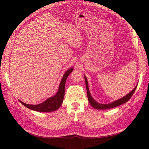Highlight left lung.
<instances>
[{
    "label": "left lung",
    "instance_id": "left-lung-1",
    "mask_svg": "<svg viewBox=\"0 0 149 149\" xmlns=\"http://www.w3.org/2000/svg\"><path fill=\"white\" fill-rule=\"evenodd\" d=\"M84 79H85V82H86V90H87V94H88V101L91 104L94 108H95L96 109H110V108H113L117 106H119L121 104H123L124 103H125L126 102H127L130 98L132 97L134 93L136 91V89L137 88V84L136 85V86L134 88L132 91H130L129 94H127V95L121 97L120 99L118 100H116L114 102L109 103V104H100L96 102L95 100H94L93 97L91 96V94H90L89 88H88V83L86 79V77L84 76Z\"/></svg>",
    "mask_w": 149,
    "mask_h": 149
}]
</instances>
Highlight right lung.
<instances>
[{
	"label": "right lung",
	"instance_id": "obj_1",
	"mask_svg": "<svg viewBox=\"0 0 149 149\" xmlns=\"http://www.w3.org/2000/svg\"><path fill=\"white\" fill-rule=\"evenodd\" d=\"M73 70V68H71L69 70H68L65 72L63 76L61 79L60 82L59 89L57 93L55 96H53L51 97H49L46 101H45L43 102L40 103L39 104L37 105H32V104H27L24 103L22 101H20V103L22 104L29 108L30 109L33 110L35 111L38 112H48L52 111H55L59 108L63 101L64 96H65V83L66 79L68 75L71 73Z\"/></svg>",
	"mask_w": 149,
	"mask_h": 149
}]
</instances>
